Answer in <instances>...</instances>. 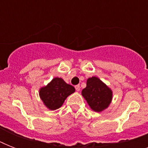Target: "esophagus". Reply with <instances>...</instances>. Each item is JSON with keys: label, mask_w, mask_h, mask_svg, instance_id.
Instances as JSON below:
<instances>
[{"label": "esophagus", "mask_w": 148, "mask_h": 148, "mask_svg": "<svg viewBox=\"0 0 148 148\" xmlns=\"http://www.w3.org/2000/svg\"><path fill=\"white\" fill-rule=\"evenodd\" d=\"M75 89H76L77 91H79V90H81V88H80V85H76L75 86Z\"/></svg>", "instance_id": "1"}]
</instances>
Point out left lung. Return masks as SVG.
<instances>
[{
  "instance_id": "left-lung-1",
  "label": "left lung",
  "mask_w": 148,
  "mask_h": 148,
  "mask_svg": "<svg viewBox=\"0 0 148 148\" xmlns=\"http://www.w3.org/2000/svg\"><path fill=\"white\" fill-rule=\"evenodd\" d=\"M81 95L90 108L96 112H101L108 108L113 97L111 89L97 77L87 80V86L82 90Z\"/></svg>"
}]
</instances>
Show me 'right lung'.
<instances>
[{
    "label": "right lung",
    "instance_id": "add662e5",
    "mask_svg": "<svg viewBox=\"0 0 148 148\" xmlns=\"http://www.w3.org/2000/svg\"><path fill=\"white\" fill-rule=\"evenodd\" d=\"M75 88L60 77H54L46 86L39 90V96L47 108L54 110L63 105L69 95L74 93Z\"/></svg>",
    "mask_w": 148,
    "mask_h": 148
}]
</instances>
